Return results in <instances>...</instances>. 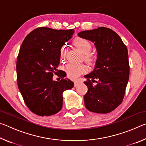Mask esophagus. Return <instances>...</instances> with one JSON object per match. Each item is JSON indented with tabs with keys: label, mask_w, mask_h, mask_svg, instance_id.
Listing matches in <instances>:
<instances>
[{
	"label": "esophagus",
	"mask_w": 146,
	"mask_h": 146,
	"mask_svg": "<svg viewBox=\"0 0 146 146\" xmlns=\"http://www.w3.org/2000/svg\"><path fill=\"white\" fill-rule=\"evenodd\" d=\"M80 83H82V81H81L80 80H75V82H74V86H77L78 84H80Z\"/></svg>",
	"instance_id": "1"
}]
</instances>
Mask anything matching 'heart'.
<instances>
[{
    "instance_id": "b5f03b06",
    "label": "heart",
    "mask_w": 146,
    "mask_h": 146,
    "mask_svg": "<svg viewBox=\"0 0 146 146\" xmlns=\"http://www.w3.org/2000/svg\"><path fill=\"white\" fill-rule=\"evenodd\" d=\"M74 45L77 48L81 53L84 55V59L88 63L91 64H94L95 62L96 58L94 56L89 54L92 49V45L88 39L84 38L78 37L75 39L73 42ZM66 55V47L62 46L60 49V57L61 60H64L65 58ZM64 70L67 73L68 77L70 78L75 79L78 76L82 75V74L86 73L88 71V68L86 65L84 64H68L65 66Z\"/></svg>"
}]
</instances>
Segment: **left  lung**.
<instances>
[{"mask_svg": "<svg viewBox=\"0 0 146 146\" xmlns=\"http://www.w3.org/2000/svg\"><path fill=\"white\" fill-rule=\"evenodd\" d=\"M78 36L93 42L97 52L93 71L84 76L88 88L84 97L86 108L94 113H110L122 103L129 80L127 47L117 33L104 27L81 31Z\"/></svg>", "mask_w": 146, "mask_h": 146, "instance_id": "8db88e82", "label": "left lung"}]
</instances>
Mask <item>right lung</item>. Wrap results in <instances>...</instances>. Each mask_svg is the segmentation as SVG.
<instances>
[{
	"instance_id": "obj_1",
	"label": "right lung",
	"mask_w": 146,
	"mask_h": 146,
	"mask_svg": "<svg viewBox=\"0 0 146 146\" xmlns=\"http://www.w3.org/2000/svg\"><path fill=\"white\" fill-rule=\"evenodd\" d=\"M75 31L49 28L34 29L24 38L17 60V84L26 106L35 114L50 116L61 110L62 93L74 86L64 75L53 80L60 63V49Z\"/></svg>"
}]
</instances>
